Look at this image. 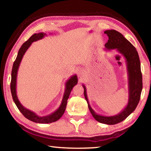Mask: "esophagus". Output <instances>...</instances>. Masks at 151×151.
<instances>
[{"label": "esophagus", "instance_id": "esophagus-1", "mask_svg": "<svg viewBox=\"0 0 151 151\" xmlns=\"http://www.w3.org/2000/svg\"><path fill=\"white\" fill-rule=\"evenodd\" d=\"M83 75H84V72H83V70H78V76L80 78H81L82 76H83Z\"/></svg>", "mask_w": 151, "mask_h": 151}]
</instances>
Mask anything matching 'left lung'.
Masks as SVG:
<instances>
[{
	"instance_id": "left-lung-1",
	"label": "left lung",
	"mask_w": 151,
	"mask_h": 151,
	"mask_svg": "<svg viewBox=\"0 0 151 151\" xmlns=\"http://www.w3.org/2000/svg\"><path fill=\"white\" fill-rule=\"evenodd\" d=\"M104 33L109 37L108 42L104 45L106 49H116L123 56L126 60L129 78V101L127 105L116 115L111 116L99 115L91 107L88 101L86 87L84 85L83 86L84 95L88 103L89 111L94 119L101 123L115 124L124 121L137 108L142 89V77L139 54L134 46L125 39L121 33L115 30H106Z\"/></svg>"
}]
</instances>
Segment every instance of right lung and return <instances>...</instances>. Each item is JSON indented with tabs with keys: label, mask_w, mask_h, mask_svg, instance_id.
I'll return each instance as SVG.
<instances>
[{
	"label": "right lung",
	"mask_w": 151,
	"mask_h": 151,
	"mask_svg": "<svg viewBox=\"0 0 151 151\" xmlns=\"http://www.w3.org/2000/svg\"><path fill=\"white\" fill-rule=\"evenodd\" d=\"M46 35L44 32H39L37 34H34L30 37L29 40H27L23 45L21 46L18 52L17 57L16 60L13 63V66H12V69L11 73V94L12 96V99L14 102L15 104H16L17 108L19 109L20 112L23 114L24 117H26L30 121L32 122H37V123H51V122H55L58 121L61 116L63 115L64 112L65 111V109L66 106V104H67V100L69 97L70 93L71 91H72L73 88L78 83V78L76 75H73L66 81V87H65V91L64 93L63 98L62 100V103H61L57 111L52 112V114H49L47 116H40L37 115V114L35 113L30 110L27 109L24 107L23 106L20 104V101H19L17 95V73L18 69L20 66V62H21L22 58L23 57L24 53L26 52L28 48L30 47L32 43L37 40H39L40 39H42L43 37Z\"/></svg>",
	"instance_id": "1"
}]
</instances>
